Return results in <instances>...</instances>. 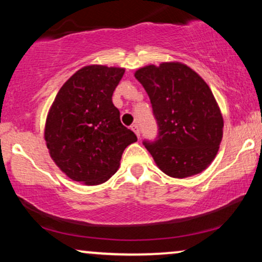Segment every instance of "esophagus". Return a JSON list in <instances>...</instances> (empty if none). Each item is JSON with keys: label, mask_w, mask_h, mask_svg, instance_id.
<instances>
[{"label": "esophagus", "mask_w": 262, "mask_h": 262, "mask_svg": "<svg viewBox=\"0 0 262 262\" xmlns=\"http://www.w3.org/2000/svg\"><path fill=\"white\" fill-rule=\"evenodd\" d=\"M130 129H132V130L134 132L135 135H137L138 138L140 137V129H139V125H138V124H133V125H132V127H130Z\"/></svg>", "instance_id": "34e87169"}]
</instances>
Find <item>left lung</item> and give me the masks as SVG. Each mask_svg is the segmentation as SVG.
Returning a JSON list of instances; mask_svg holds the SVG:
<instances>
[{"mask_svg":"<svg viewBox=\"0 0 262 262\" xmlns=\"http://www.w3.org/2000/svg\"><path fill=\"white\" fill-rule=\"evenodd\" d=\"M134 76L148 92L159 124L158 140L144 143L156 166L173 179L206 170L217 155L224 127L206 81L180 61L143 66Z\"/></svg>","mask_w":262,"mask_h":262,"instance_id":"left-lung-1","label":"left lung"}]
</instances>
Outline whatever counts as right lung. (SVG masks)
<instances>
[{
  "label": "right lung",
  "instance_id": "right-lung-1",
  "mask_svg": "<svg viewBox=\"0 0 262 262\" xmlns=\"http://www.w3.org/2000/svg\"><path fill=\"white\" fill-rule=\"evenodd\" d=\"M124 71L117 66H83L61 86L49 108L47 148L73 181L87 186L108 181L118 170L124 149L137 141L112 102Z\"/></svg>",
  "mask_w": 262,
  "mask_h": 262
}]
</instances>
